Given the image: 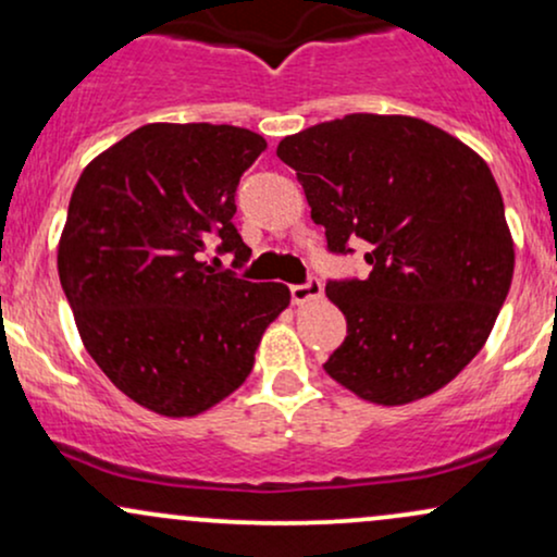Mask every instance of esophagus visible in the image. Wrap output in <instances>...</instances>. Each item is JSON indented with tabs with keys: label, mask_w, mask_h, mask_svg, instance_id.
<instances>
[{
	"label": "esophagus",
	"mask_w": 557,
	"mask_h": 557,
	"mask_svg": "<svg viewBox=\"0 0 557 557\" xmlns=\"http://www.w3.org/2000/svg\"><path fill=\"white\" fill-rule=\"evenodd\" d=\"M319 296H322V283H319V277H309L306 283L290 285L293 304H306V300H314Z\"/></svg>",
	"instance_id": "34e87169"
}]
</instances>
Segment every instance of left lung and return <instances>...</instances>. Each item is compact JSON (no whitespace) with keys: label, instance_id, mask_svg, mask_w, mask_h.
<instances>
[{"label":"left lung","instance_id":"obj_1","mask_svg":"<svg viewBox=\"0 0 557 557\" xmlns=\"http://www.w3.org/2000/svg\"><path fill=\"white\" fill-rule=\"evenodd\" d=\"M327 251L369 277L327 280L348 335L324 372L400 406L453 380L487 341L513 277L503 196L469 146L424 120L345 114L280 140Z\"/></svg>","mask_w":557,"mask_h":557}]
</instances>
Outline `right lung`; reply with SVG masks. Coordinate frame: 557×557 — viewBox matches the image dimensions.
I'll return each mask as SVG.
<instances>
[{
  "mask_svg": "<svg viewBox=\"0 0 557 557\" xmlns=\"http://www.w3.org/2000/svg\"><path fill=\"white\" fill-rule=\"evenodd\" d=\"M264 149L246 127L151 123L96 157L70 196L57 270L83 345L162 417H196L238 389L290 304L285 285L207 261L233 253L238 270L251 257L235 190Z\"/></svg>",
  "mask_w": 557,
  "mask_h": 557,
  "instance_id": "1",
  "label": "right lung"
}]
</instances>
